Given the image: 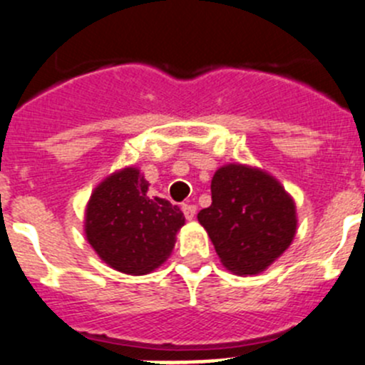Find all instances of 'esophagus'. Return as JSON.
I'll list each match as a JSON object with an SVG mask.
<instances>
[{"label": "esophagus", "mask_w": 365, "mask_h": 365, "mask_svg": "<svg viewBox=\"0 0 365 365\" xmlns=\"http://www.w3.org/2000/svg\"><path fill=\"white\" fill-rule=\"evenodd\" d=\"M182 210H183V214H185V217L189 219H194L196 217V205H190V203H185V205H182Z\"/></svg>", "instance_id": "esophagus-1"}]
</instances>
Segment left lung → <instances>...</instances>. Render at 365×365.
<instances>
[{"label":"left lung","instance_id":"obj_1","mask_svg":"<svg viewBox=\"0 0 365 365\" xmlns=\"http://www.w3.org/2000/svg\"><path fill=\"white\" fill-rule=\"evenodd\" d=\"M212 205L197 214L222 265L258 274L296 235V207L277 178L260 169L228 164L212 178Z\"/></svg>","mask_w":365,"mask_h":365}]
</instances>
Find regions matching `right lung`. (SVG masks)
Returning a JSON list of instances; mask_svg holds the SVG:
<instances>
[{
  "label": "right lung",
  "mask_w": 365,
  "mask_h": 365,
  "mask_svg": "<svg viewBox=\"0 0 365 365\" xmlns=\"http://www.w3.org/2000/svg\"><path fill=\"white\" fill-rule=\"evenodd\" d=\"M137 168L105 178L91 194L85 210V235L98 257L126 274H146L171 255L183 212L162 197L148 196Z\"/></svg>",
  "instance_id": "right-lung-1"
}]
</instances>
